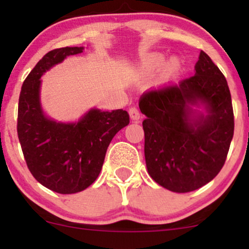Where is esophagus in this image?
Wrapping results in <instances>:
<instances>
[{
  "label": "esophagus",
  "instance_id": "obj_1",
  "mask_svg": "<svg viewBox=\"0 0 249 249\" xmlns=\"http://www.w3.org/2000/svg\"><path fill=\"white\" fill-rule=\"evenodd\" d=\"M128 113H130V117L132 121H138L141 118V112H139V110L136 107L128 108Z\"/></svg>",
  "mask_w": 249,
  "mask_h": 249
}]
</instances>
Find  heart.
<instances>
[{
  "mask_svg": "<svg viewBox=\"0 0 249 249\" xmlns=\"http://www.w3.org/2000/svg\"><path fill=\"white\" fill-rule=\"evenodd\" d=\"M165 61V57L160 55V53H153L150 55L147 58H145V61L142 62V68L147 72H152V71L159 69L161 67V64ZM179 69V61L177 58H172L171 61L167 62V64L165 65L164 72L166 75H172Z\"/></svg>",
  "mask_w": 249,
  "mask_h": 249,
  "instance_id": "b5f03b06",
  "label": "heart"
}]
</instances>
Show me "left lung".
Masks as SVG:
<instances>
[{
  "label": "left lung",
  "mask_w": 249,
  "mask_h": 249,
  "mask_svg": "<svg viewBox=\"0 0 249 249\" xmlns=\"http://www.w3.org/2000/svg\"><path fill=\"white\" fill-rule=\"evenodd\" d=\"M207 105L195 116L191 105ZM148 174L177 193L196 191L224 166L234 133V113L227 81L210 56L200 51L196 73L178 84L142 93L139 99Z\"/></svg>",
  "instance_id": "8db88e82"
}]
</instances>
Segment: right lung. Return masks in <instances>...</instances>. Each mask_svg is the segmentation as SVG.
<instances>
[{
	"label": "right lung",
	"mask_w": 249,
	"mask_h": 249,
	"mask_svg": "<svg viewBox=\"0 0 249 249\" xmlns=\"http://www.w3.org/2000/svg\"><path fill=\"white\" fill-rule=\"evenodd\" d=\"M83 48L53 49L39 59L22 85L18 99L17 136L25 162L39 184L53 192H81L97 179L107 146L130 123L125 110H90L78 123L63 124L47 118L39 104L43 73Z\"/></svg>",
	"instance_id": "obj_1"
}]
</instances>
